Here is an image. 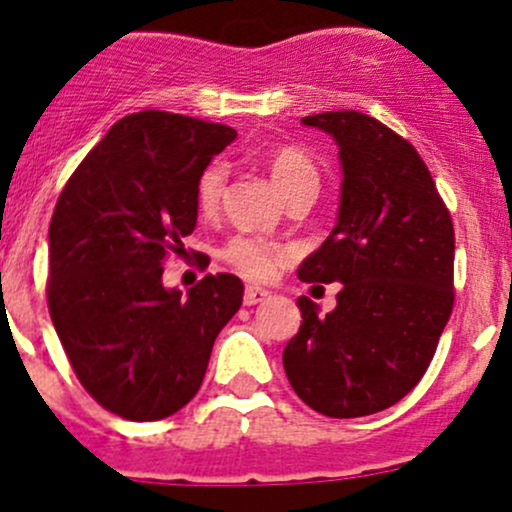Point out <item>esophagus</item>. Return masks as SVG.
I'll use <instances>...</instances> for the list:
<instances>
[{"label":"esophagus","instance_id":"esophagus-1","mask_svg":"<svg viewBox=\"0 0 512 512\" xmlns=\"http://www.w3.org/2000/svg\"><path fill=\"white\" fill-rule=\"evenodd\" d=\"M270 300V292L265 290V287H255L250 285L245 290V305H260V302Z\"/></svg>","mask_w":512,"mask_h":512}]
</instances>
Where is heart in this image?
Here are the masks:
<instances>
[{
	"label": "heart",
	"instance_id": "1",
	"mask_svg": "<svg viewBox=\"0 0 512 512\" xmlns=\"http://www.w3.org/2000/svg\"><path fill=\"white\" fill-rule=\"evenodd\" d=\"M267 170H270L272 182L282 192V197L290 195L297 187L317 185L320 182L315 165L302 152L290 150V147L272 152L270 162H267ZM225 177L227 172L222 162H212L202 172L200 182H197V205H200V210H215L222 190H225ZM227 260L235 267H240L242 272H247L250 277H270L277 260H280V250L272 245H265L260 240L240 237V240L230 242V247H227Z\"/></svg>",
	"mask_w": 512,
	"mask_h": 512
}]
</instances>
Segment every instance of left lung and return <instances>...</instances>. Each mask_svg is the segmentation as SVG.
Wrapping results in <instances>:
<instances>
[{
	"instance_id": "1",
	"label": "left lung",
	"mask_w": 512,
	"mask_h": 512,
	"mask_svg": "<svg viewBox=\"0 0 512 512\" xmlns=\"http://www.w3.org/2000/svg\"><path fill=\"white\" fill-rule=\"evenodd\" d=\"M302 124L335 140L342 185L335 227L297 277L340 292L327 315L297 297L282 365L312 410L362 418L403 400L433 360L453 312V220L418 150L382 122L342 109Z\"/></svg>"
}]
</instances>
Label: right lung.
<instances>
[{"mask_svg": "<svg viewBox=\"0 0 512 512\" xmlns=\"http://www.w3.org/2000/svg\"><path fill=\"white\" fill-rule=\"evenodd\" d=\"M237 132L185 114H127L74 170L49 222L47 300L79 382L119 418L185 408L212 345L242 305L240 277L165 287L170 252L197 225V182Z\"/></svg>", "mask_w": 512, "mask_h": 512, "instance_id": "right-lung-1", "label": "right lung"}]
</instances>
